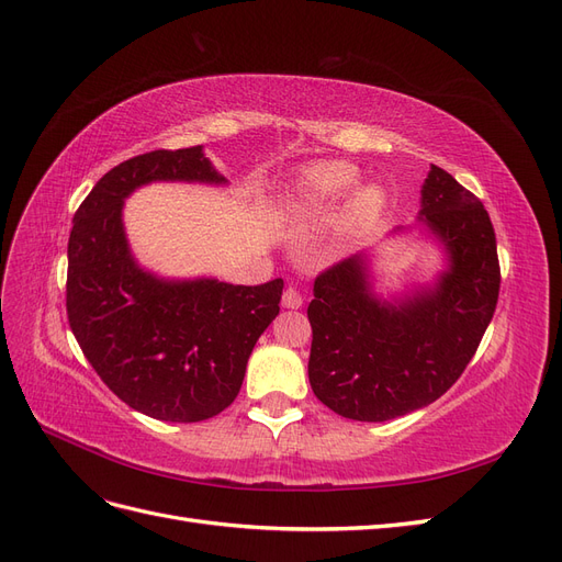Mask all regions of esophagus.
Instances as JSON below:
<instances>
[{"label":"esophagus","mask_w":562,"mask_h":562,"mask_svg":"<svg viewBox=\"0 0 562 562\" xmlns=\"http://www.w3.org/2000/svg\"><path fill=\"white\" fill-rule=\"evenodd\" d=\"M281 304H283L285 310H300L302 304H304V300H302V295L295 291V288H285L283 297H281Z\"/></svg>","instance_id":"1"}]
</instances>
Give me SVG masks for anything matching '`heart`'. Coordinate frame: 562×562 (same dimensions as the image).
I'll use <instances>...</instances> for the list:
<instances>
[{"mask_svg": "<svg viewBox=\"0 0 562 562\" xmlns=\"http://www.w3.org/2000/svg\"><path fill=\"white\" fill-rule=\"evenodd\" d=\"M359 180V168L347 161H321L304 168L295 182V206L318 211L342 199ZM384 209V192L375 184L361 187L351 199L356 220H372Z\"/></svg>", "mask_w": 562, "mask_h": 562, "instance_id": "b5f03b06", "label": "heart"}]
</instances>
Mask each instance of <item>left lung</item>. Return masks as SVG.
Here are the masks:
<instances>
[{
    "mask_svg": "<svg viewBox=\"0 0 562 562\" xmlns=\"http://www.w3.org/2000/svg\"><path fill=\"white\" fill-rule=\"evenodd\" d=\"M419 223L450 267L431 291L398 304L370 293L366 255L323 269L310 302V384L333 413L386 422L434 403L479 349L499 297L497 239L479 196L431 166Z\"/></svg>",
    "mask_w": 562,
    "mask_h": 562,
    "instance_id": "1",
    "label": "left lung"
}]
</instances>
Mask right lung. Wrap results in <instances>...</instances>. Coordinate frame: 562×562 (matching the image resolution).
Segmentation results:
<instances>
[{
    "label": "right lung",
    "mask_w": 562,
    "mask_h": 562,
    "mask_svg": "<svg viewBox=\"0 0 562 562\" xmlns=\"http://www.w3.org/2000/svg\"><path fill=\"white\" fill-rule=\"evenodd\" d=\"M155 180L225 182L201 145L147 151L100 178L77 209L67 244V321L100 380L133 411L201 422L239 394L248 356L279 314L283 279L164 281L140 269L122 206Z\"/></svg>",
    "instance_id": "obj_1"
}]
</instances>
